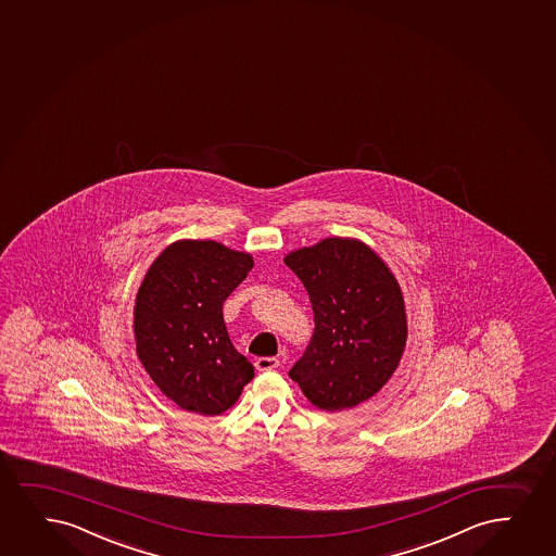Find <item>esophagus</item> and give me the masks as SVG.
Returning a JSON list of instances; mask_svg holds the SVG:
<instances>
[{"label":"esophagus","instance_id":"esophagus-1","mask_svg":"<svg viewBox=\"0 0 556 556\" xmlns=\"http://www.w3.org/2000/svg\"><path fill=\"white\" fill-rule=\"evenodd\" d=\"M254 367H256V370H274L279 367V359L277 357H258L254 362Z\"/></svg>","mask_w":556,"mask_h":556}]
</instances>
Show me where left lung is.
Instances as JSON below:
<instances>
[{
  "instance_id": "left-lung-1",
  "label": "left lung",
  "mask_w": 556,
  "mask_h": 556,
  "mask_svg": "<svg viewBox=\"0 0 556 556\" xmlns=\"http://www.w3.org/2000/svg\"><path fill=\"white\" fill-rule=\"evenodd\" d=\"M315 313V336L290 378L324 412L354 408L401 364L408 324L395 275L356 238H324L285 256Z\"/></svg>"
}]
</instances>
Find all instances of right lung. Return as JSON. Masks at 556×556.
<instances>
[{"instance_id":"1","label":"right lung","mask_w":556,"mask_h":556,"mask_svg":"<svg viewBox=\"0 0 556 556\" xmlns=\"http://www.w3.org/2000/svg\"><path fill=\"white\" fill-rule=\"evenodd\" d=\"M253 264L251 254L219 241L178 240L146 271L132 313L137 356L184 410L219 416L253 380L223 318V303Z\"/></svg>"}]
</instances>
